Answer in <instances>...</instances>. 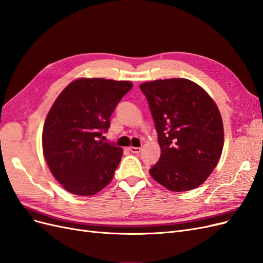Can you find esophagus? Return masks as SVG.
Here are the masks:
<instances>
[{
    "label": "esophagus",
    "instance_id": "1",
    "mask_svg": "<svg viewBox=\"0 0 263 263\" xmlns=\"http://www.w3.org/2000/svg\"><path fill=\"white\" fill-rule=\"evenodd\" d=\"M129 150H130V153H133V154H139L141 151V148H139V147H129Z\"/></svg>",
    "mask_w": 263,
    "mask_h": 263
}]
</instances>
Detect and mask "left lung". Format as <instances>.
Segmentation results:
<instances>
[{
	"instance_id": "1",
	"label": "left lung",
	"mask_w": 263,
	"mask_h": 263,
	"mask_svg": "<svg viewBox=\"0 0 263 263\" xmlns=\"http://www.w3.org/2000/svg\"><path fill=\"white\" fill-rule=\"evenodd\" d=\"M153 115L161 155L149 172L174 192L193 190L210 177L222 146L219 110L200 85L187 79L140 84Z\"/></svg>"
}]
</instances>
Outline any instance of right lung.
Masks as SVG:
<instances>
[{
    "instance_id": "obj_1",
    "label": "right lung",
    "mask_w": 263,
    "mask_h": 263,
    "mask_svg": "<svg viewBox=\"0 0 263 263\" xmlns=\"http://www.w3.org/2000/svg\"><path fill=\"white\" fill-rule=\"evenodd\" d=\"M129 81L78 79L54 101L43 129V150L51 173L68 192L89 196L112 181L123 150L101 137Z\"/></svg>"
}]
</instances>
